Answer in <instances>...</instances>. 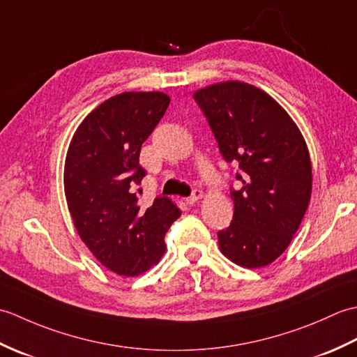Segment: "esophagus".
<instances>
[{
    "mask_svg": "<svg viewBox=\"0 0 357 357\" xmlns=\"http://www.w3.org/2000/svg\"><path fill=\"white\" fill-rule=\"evenodd\" d=\"M202 192L201 190H195L193 193H192V196H188V198H185V202L187 204H190V206H193L195 202H198L201 198H202Z\"/></svg>",
    "mask_w": 357,
    "mask_h": 357,
    "instance_id": "obj_1",
    "label": "esophagus"
}]
</instances>
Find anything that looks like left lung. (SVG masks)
<instances>
[{
  "label": "left lung",
  "mask_w": 357,
  "mask_h": 357,
  "mask_svg": "<svg viewBox=\"0 0 357 357\" xmlns=\"http://www.w3.org/2000/svg\"><path fill=\"white\" fill-rule=\"evenodd\" d=\"M193 98L224 159L241 169L233 221L218 233L219 248L241 267H265L290 245L307 211L313 183L307 142L282 105L247 82H216Z\"/></svg>",
  "instance_id": "8db88e82"
}]
</instances>
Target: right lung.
<instances>
[{
  "mask_svg": "<svg viewBox=\"0 0 357 357\" xmlns=\"http://www.w3.org/2000/svg\"><path fill=\"white\" fill-rule=\"evenodd\" d=\"M170 104L162 92H124L109 98L82 119L64 164V192L79 238L105 268L138 276L165 253L164 236L181 210L156 198L144 208L136 185L142 142Z\"/></svg>",
  "mask_w": 357,
  "mask_h": 357,
  "instance_id": "right-lung-1",
  "label": "right lung"
}]
</instances>
